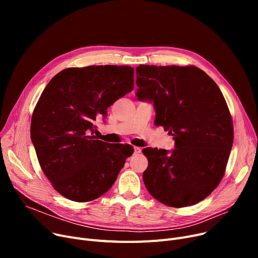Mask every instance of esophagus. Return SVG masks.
Masks as SVG:
<instances>
[{
	"label": "esophagus",
	"instance_id": "esophagus-1",
	"mask_svg": "<svg viewBox=\"0 0 258 258\" xmlns=\"http://www.w3.org/2000/svg\"><path fill=\"white\" fill-rule=\"evenodd\" d=\"M141 153V148L138 146L134 147V154H140Z\"/></svg>",
	"mask_w": 258,
	"mask_h": 258
}]
</instances>
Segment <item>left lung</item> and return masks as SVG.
<instances>
[{
	"mask_svg": "<svg viewBox=\"0 0 258 258\" xmlns=\"http://www.w3.org/2000/svg\"><path fill=\"white\" fill-rule=\"evenodd\" d=\"M137 97L153 101L155 124L172 135V152L146 147L145 187L169 207L207 198L222 181L233 144L227 102L213 79L196 66H147L137 69Z\"/></svg>",
	"mask_w": 258,
	"mask_h": 258,
	"instance_id": "left-lung-1",
	"label": "left lung"
}]
</instances>
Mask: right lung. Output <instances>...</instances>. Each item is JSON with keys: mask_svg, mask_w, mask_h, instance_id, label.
<instances>
[{"mask_svg": "<svg viewBox=\"0 0 258 258\" xmlns=\"http://www.w3.org/2000/svg\"><path fill=\"white\" fill-rule=\"evenodd\" d=\"M133 89L130 66L68 68L49 81L34 107L30 134L40 167L62 197L90 202L115 183L134 148L98 140L94 123Z\"/></svg>", "mask_w": 258, "mask_h": 258, "instance_id": "obj_1", "label": "right lung"}]
</instances>
